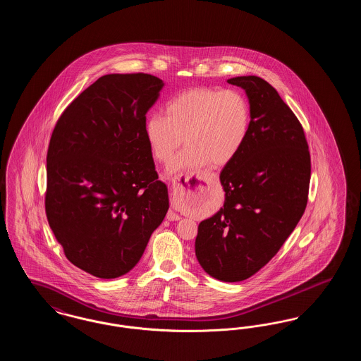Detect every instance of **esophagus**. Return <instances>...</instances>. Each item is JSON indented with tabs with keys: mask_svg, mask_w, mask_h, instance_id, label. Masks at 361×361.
<instances>
[{
	"mask_svg": "<svg viewBox=\"0 0 361 361\" xmlns=\"http://www.w3.org/2000/svg\"><path fill=\"white\" fill-rule=\"evenodd\" d=\"M192 177H196V178L202 180V177H200L197 173H196V174H193V173H192V174H188V176H183V177L180 176V177H176V178L173 180L172 188L174 189V190H177V189L181 188V187H183V183H180V180L183 179V183H187V181L190 180ZM166 218H168L169 221H178V219H181V218H180V215L174 214V212H172V211L168 214V216H166Z\"/></svg>",
	"mask_w": 361,
	"mask_h": 361,
	"instance_id": "obj_1",
	"label": "esophagus"
}]
</instances>
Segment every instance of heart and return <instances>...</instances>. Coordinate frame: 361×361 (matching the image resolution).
<instances>
[{
	"mask_svg": "<svg viewBox=\"0 0 361 361\" xmlns=\"http://www.w3.org/2000/svg\"><path fill=\"white\" fill-rule=\"evenodd\" d=\"M250 121V104L238 90L193 87L168 102L165 116H149L145 134L155 159L165 165L184 140L187 149L174 161L173 171L224 166L242 150Z\"/></svg>",
	"mask_w": 361,
	"mask_h": 361,
	"instance_id": "1",
	"label": "heart"
}]
</instances>
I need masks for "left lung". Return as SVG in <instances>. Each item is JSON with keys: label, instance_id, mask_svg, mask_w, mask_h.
<instances>
[{"label": "left lung", "instance_id": "1", "mask_svg": "<svg viewBox=\"0 0 361 361\" xmlns=\"http://www.w3.org/2000/svg\"><path fill=\"white\" fill-rule=\"evenodd\" d=\"M245 89L250 131L221 173L224 206L199 224L195 252L207 274L242 281L265 267L300 221L311 158L303 127L275 87L256 75L227 80Z\"/></svg>", "mask_w": 361, "mask_h": 361}]
</instances>
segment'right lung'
<instances>
[{
  "instance_id": "obj_1",
  "label": "right lung",
  "mask_w": 361,
  "mask_h": 361,
  "mask_svg": "<svg viewBox=\"0 0 361 361\" xmlns=\"http://www.w3.org/2000/svg\"><path fill=\"white\" fill-rule=\"evenodd\" d=\"M162 86L152 74H106L54 127L47 221L70 262L96 277L130 272L168 212V188L145 134Z\"/></svg>"
}]
</instances>
